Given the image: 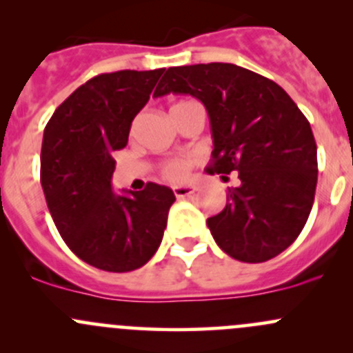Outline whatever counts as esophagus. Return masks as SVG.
I'll list each match as a JSON object with an SVG mask.
<instances>
[{"label":"esophagus","instance_id":"esophagus-1","mask_svg":"<svg viewBox=\"0 0 353 353\" xmlns=\"http://www.w3.org/2000/svg\"><path fill=\"white\" fill-rule=\"evenodd\" d=\"M196 193V186H176L174 188V194L177 198H186L191 196V194Z\"/></svg>","mask_w":353,"mask_h":353}]
</instances>
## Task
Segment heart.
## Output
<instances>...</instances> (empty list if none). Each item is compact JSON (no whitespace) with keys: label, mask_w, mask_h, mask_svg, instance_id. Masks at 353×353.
<instances>
[{"label":"heart","mask_w":353,"mask_h":353,"mask_svg":"<svg viewBox=\"0 0 353 353\" xmlns=\"http://www.w3.org/2000/svg\"><path fill=\"white\" fill-rule=\"evenodd\" d=\"M188 104V102H176V104L170 105V110L181 108V105ZM188 170V163L184 160H167L165 163L162 165V176L165 177L167 181H181L184 176H186Z\"/></svg>","instance_id":"1"}]
</instances>
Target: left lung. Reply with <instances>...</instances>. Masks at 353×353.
Returning <instances> with one entry per match:
<instances>
[{
	"instance_id": "obj_1",
	"label": "left lung",
	"mask_w": 353,
	"mask_h": 353,
	"mask_svg": "<svg viewBox=\"0 0 353 353\" xmlns=\"http://www.w3.org/2000/svg\"><path fill=\"white\" fill-rule=\"evenodd\" d=\"M190 94L210 117V174L239 172L227 205L206 220L223 252L244 263L275 258L304 229L318 184L311 124L280 85L230 63L169 68L154 97Z\"/></svg>"
}]
</instances>
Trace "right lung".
<instances>
[{
	"instance_id": "obj_1",
	"label": "right lung",
	"mask_w": 353,
	"mask_h": 353,
	"mask_svg": "<svg viewBox=\"0 0 353 353\" xmlns=\"http://www.w3.org/2000/svg\"><path fill=\"white\" fill-rule=\"evenodd\" d=\"M163 68L102 73L78 87L46 124L41 184L56 229L88 265L124 273L143 266L162 243L172 190L112 191L116 160L131 123L145 108Z\"/></svg>"
}]
</instances>
